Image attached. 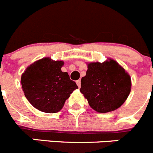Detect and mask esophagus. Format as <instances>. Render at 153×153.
Masks as SVG:
<instances>
[{
    "mask_svg": "<svg viewBox=\"0 0 153 153\" xmlns=\"http://www.w3.org/2000/svg\"><path fill=\"white\" fill-rule=\"evenodd\" d=\"M76 82V85H78V87H79V88H80V86H81V81L79 79V80H77Z\"/></svg>",
    "mask_w": 153,
    "mask_h": 153,
    "instance_id": "34e87169",
    "label": "esophagus"
}]
</instances>
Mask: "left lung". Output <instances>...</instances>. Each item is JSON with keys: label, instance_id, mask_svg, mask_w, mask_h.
Returning <instances> with one entry per match:
<instances>
[{"label": "left lung", "instance_id": "obj_1", "mask_svg": "<svg viewBox=\"0 0 153 153\" xmlns=\"http://www.w3.org/2000/svg\"><path fill=\"white\" fill-rule=\"evenodd\" d=\"M86 75L81 79L80 92L90 107L101 113L121 107L130 94L131 79L118 62L108 59L87 64Z\"/></svg>", "mask_w": 153, "mask_h": 153}]
</instances>
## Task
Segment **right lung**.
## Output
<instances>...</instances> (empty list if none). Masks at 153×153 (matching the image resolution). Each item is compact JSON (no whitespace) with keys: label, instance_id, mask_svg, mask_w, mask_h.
I'll use <instances>...</instances> for the list:
<instances>
[{"label":"right lung","instance_id":"right-lung-1","mask_svg":"<svg viewBox=\"0 0 153 153\" xmlns=\"http://www.w3.org/2000/svg\"><path fill=\"white\" fill-rule=\"evenodd\" d=\"M63 61L43 58L29 65L22 75L25 96L32 106L44 113L60 111L70 94L78 88L67 72Z\"/></svg>","mask_w":153,"mask_h":153}]
</instances>
